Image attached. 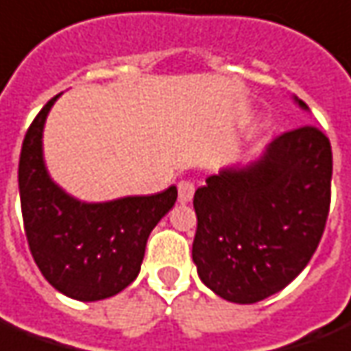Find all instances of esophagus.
<instances>
[{"label": "esophagus", "instance_id": "obj_1", "mask_svg": "<svg viewBox=\"0 0 351 351\" xmlns=\"http://www.w3.org/2000/svg\"><path fill=\"white\" fill-rule=\"evenodd\" d=\"M193 193H195V186L190 180H180L178 182V201L180 203H188L192 201Z\"/></svg>", "mask_w": 351, "mask_h": 351}]
</instances>
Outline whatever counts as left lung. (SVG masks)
Returning <instances> with one entry per match:
<instances>
[{
	"instance_id": "8db88e82",
	"label": "left lung",
	"mask_w": 351,
	"mask_h": 351,
	"mask_svg": "<svg viewBox=\"0 0 351 351\" xmlns=\"http://www.w3.org/2000/svg\"><path fill=\"white\" fill-rule=\"evenodd\" d=\"M330 176V142L312 125L279 134L249 167L209 176L193 195L192 256L201 281L237 304L285 289L325 232Z\"/></svg>"
}]
</instances>
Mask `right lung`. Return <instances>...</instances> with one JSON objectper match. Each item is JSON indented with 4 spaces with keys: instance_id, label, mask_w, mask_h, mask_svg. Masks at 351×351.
Wrapping results in <instances>:
<instances>
[{
    "instance_id": "obj_1",
    "label": "right lung",
    "mask_w": 351,
    "mask_h": 351,
    "mask_svg": "<svg viewBox=\"0 0 351 351\" xmlns=\"http://www.w3.org/2000/svg\"><path fill=\"white\" fill-rule=\"evenodd\" d=\"M58 95L26 131L19 161L22 220L39 271L62 295L95 302L121 293L141 271L148 235L176 201V186L156 195L82 203L47 175L41 134Z\"/></svg>"
}]
</instances>
